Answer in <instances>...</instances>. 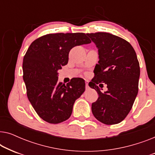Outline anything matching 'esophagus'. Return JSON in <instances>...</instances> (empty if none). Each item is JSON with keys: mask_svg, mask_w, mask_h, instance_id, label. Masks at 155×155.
I'll return each instance as SVG.
<instances>
[{"mask_svg": "<svg viewBox=\"0 0 155 155\" xmlns=\"http://www.w3.org/2000/svg\"><path fill=\"white\" fill-rule=\"evenodd\" d=\"M88 83H89V82L88 81H85V87H86V88L87 89H88L89 88V84H88Z\"/></svg>", "mask_w": 155, "mask_h": 155, "instance_id": "34e87169", "label": "esophagus"}]
</instances>
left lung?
I'll return each mask as SVG.
<instances>
[{
	"label": "left lung",
	"mask_w": 155,
	"mask_h": 155,
	"mask_svg": "<svg viewBox=\"0 0 155 155\" xmlns=\"http://www.w3.org/2000/svg\"><path fill=\"white\" fill-rule=\"evenodd\" d=\"M87 35L98 48L99 58L89 83L99 94L92 104V114L103 124H117L130 112L138 92L140 71L136 53L128 41L118 36L107 32ZM101 82L107 85V92L101 93L97 86Z\"/></svg>",
	"instance_id": "left-lung-1"
}]
</instances>
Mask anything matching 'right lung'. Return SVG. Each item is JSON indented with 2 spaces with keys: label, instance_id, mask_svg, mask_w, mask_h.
I'll return each instance as SVG.
<instances>
[{
  "label": "right lung",
  "instance_id": "1",
  "mask_svg": "<svg viewBox=\"0 0 155 155\" xmlns=\"http://www.w3.org/2000/svg\"><path fill=\"white\" fill-rule=\"evenodd\" d=\"M86 34L55 33L42 36L30 44L23 58V80L29 101L40 118L56 124L68 119L76 99L85 90L82 78L66 84L58 82V70L68 62L74 46L90 44Z\"/></svg>",
  "mask_w": 155,
  "mask_h": 155
}]
</instances>
